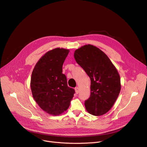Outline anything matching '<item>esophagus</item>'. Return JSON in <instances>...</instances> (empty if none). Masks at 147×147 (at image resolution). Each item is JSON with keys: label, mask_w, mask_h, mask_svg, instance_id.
I'll list each match as a JSON object with an SVG mask.
<instances>
[{"label": "esophagus", "mask_w": 147, "mask_h": 147, "mask_svg": "<svg viewBox=\"0 0 147 147\" xmlns=\"http://www.w3.org/2000/svg\"><path fill=\"white\" fill-rule=\"evenodd\" d=\"M74 89H75V92H76V94L79 93V87H77L75 88Z\"/></svg>", "instance_id": "obj_1"}]
</instances>
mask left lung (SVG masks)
Instances as JSON below:
<instances>
[{
    "instance_id": "left-lung-1",
    "label": "left lung",
    "mask_w": 147,
    "mask_h": 147,
    "mask_svg": "<svg viewBox=\"0 0 147 147\" xmlns=\"http://www.w3.org/2000/svg\"><path fill=\"white\" fill-rule=\"evenodd\" d=\"M74 57L91 80L90 96L84 102L87 111L94 116L105 114L121 92L118 70L105 53L90 44L77 49Z\"/></svg>"
}]
</instances>
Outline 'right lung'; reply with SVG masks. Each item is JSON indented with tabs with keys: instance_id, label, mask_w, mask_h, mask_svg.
I'll return each mask as SVG.
<instances>
[{
	"instance_id": "right-lung-1",
	"label": "right lung",
	"mask_w": 147,
	"mask_h": 147,
	"mask_svg": "<svg viewBox=\"0 0 147 147\" xmlns=\"http://www.w3.org/2000/svg\"><path fill=\"white\" fill-rule=\"evenodd\" d=\"M69 50L57 48L46 53L32 73L31 89L34 100L47 113L57 116L66 111L75 91L68 87L63 65Z\"/></svg>"
}]
</instances>
